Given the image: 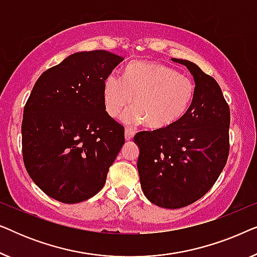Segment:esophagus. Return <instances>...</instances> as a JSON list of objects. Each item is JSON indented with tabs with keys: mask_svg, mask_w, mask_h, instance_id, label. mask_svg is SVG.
I'll return each instance as SVG.
<instances>
[{
	"mask_svg": "<svg viewBox=\"0 0 257 257\" xmlns=\"http://www.w3.org/2000/svg\"><path fill=\"white\" fill-rule=\"evenodd\" d=\"M135 136V131L132 128H125V139L126 140H131Z\"/></svg>",
	"mask_w": 257,
	"mask_h": 257,
	"instance_id": "esophagus-1",
	"label": "esophagus"
}]
</instances>
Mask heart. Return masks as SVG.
<instances>
[{"label":"heart","instance_id":"heart-1","mask_svg":"<svg viewBox=\"0 0 257 257\" xmlns=\"http://www.w3.org/2000/svg\"><path fill=\"white\" fill-rule=\"evenodd\" d=\"M195 85L188 76L152 62H133L124 78L111 73L104 80L105 111L115 117L135 96L136 106L121 114L127 125L147 121L151 128H165L184 117L194 99Z\"/></svg>","mask_w":257,"mask_h":257}]
</instances>
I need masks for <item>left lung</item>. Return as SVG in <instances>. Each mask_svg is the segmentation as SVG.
I'll return each mask as SVG.
<instances>
[{
	"instance_id": "1",
	"label": "left lung",
	"mask_w": 257,
	"mask_h": 257,
	"mask_svg": "<svg viewBox=\"0 0 257 257\" xmlns=\"http://www.w3.org/2000/svg\"><path fill=\"white\" fill-rule=\"evenodd\" d=\"M192 73L195 93L175 124L139 132L138 167L144 194L154 205L177 209L212 188L229 153V106L216 80L186 59L172 58Z\"/></svg>"
}]
</instances>
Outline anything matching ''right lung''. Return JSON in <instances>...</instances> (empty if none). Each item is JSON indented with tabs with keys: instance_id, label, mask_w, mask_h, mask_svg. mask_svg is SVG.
I'll return each instance as SVG.
<instances>
[{
	"instance_id": "obj_1",
	"label": "right lung",
	"mask_w": 257,
	"mask_h": 257,
	"mask_svg": "<svg viewBox=\"0 0 257 257\" xmlns=\"http://www.w3.org/2000/svg\"><path fill=\"white\" fill-rule=\"evenodd\" d=\"M122 61L105 50L76 52L35 83L23 111V161L35 184L57 201L96 195L124 145V127L103 100L104 80Z\"/></svg>"
}]
</instances>
